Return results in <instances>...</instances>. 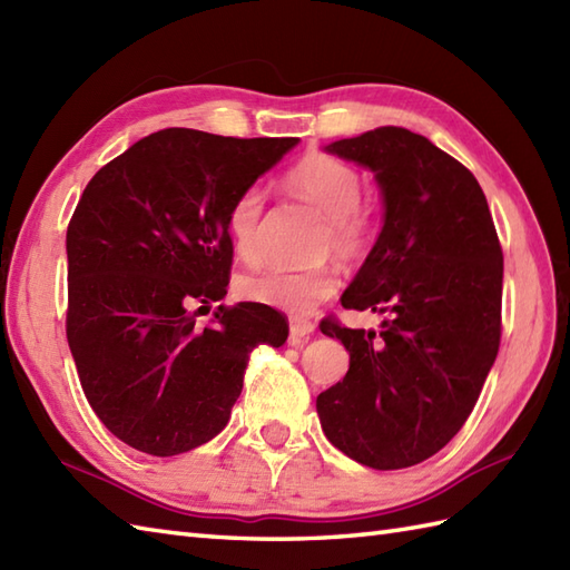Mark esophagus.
<instances>
[{
  "mask_svg": "<svg viewBox=\"0 0 570 570\" xmlns=\"http://www.w3.org/2000/svg\"><path fill=\"white\" fill-rule=\"evenodd\" d=\"M313 328H316V325L306 318H292L288 321V337H292V343H301L313 333Z\"/></svg>",
  "mask_w": 570,
  "mask_h": 570,
  "instance_id": "1",
  "label": "esophagus"
}]
</instances>
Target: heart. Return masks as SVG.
I'll list each match as a JSON object with an SVG mask.
<instances>
[{"mask_svg":"<svg viewBox=\"0 0 570 570\" xmlns=\"http://www.w3.org/2000/svg\"><path fill=\"white\" fill-rule=\"evenodd\" d=\"M288 186L328 217L325 223L328 229L323 233L325 249H333L341 257H355L367 247L372 237V215L360 205L362 176L355 166L335 159L331 154H308L292 168ZM262 208L264 193L257 186L242 190L227 208V235L235 254L245 264H257L262 259ZM335 292L337 274L331 266H313V269L272 266L259 274L242 276L237 282V294L242 298L294 313V316H308Z\"/></svg>","mask_w":570,"mask_h":570,"instance_id":"obj_1","label":"heart"}]
</instances>
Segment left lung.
Returning <instances> with one entry per match:
<instances>
[{"instance_id": "1", "label": "left lung", "mask_w": 570, "mask_h": 570, "mask_svg": "<svg viewBox=\"0 0 570 570\" xmlns=\"http://www.w3.org/2000/svg\"><path fill=\"white\" fill-rule=\"evenodd\" d=\"M370 168L382 233L341 298L380 333L323 321L350 370L316 399L323 433L374 470L416 465L463 429L500 350L502 247L485 193L426 137L377 127L325 147Z\"/></svg>"}]
</instances>
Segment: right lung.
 <instances>
[{"instance_id":"obj_1","label":"right lung","mask_w":570,"mask_h":570,"mask_svg":"<svg viewBox=\"0 0 570 570\" xmlns=\"http://www.w3.org/2000/svg\"><path fill=\"white\" fill-rule=\"evenodd\" d=\"M296 144L171 127L85 186L66 235L68 345L92 411L137 451L168 458L215 439L252 350L286 343L269 306H220L203 331L190 308L227 294L229 203Z\"/></svg>"}]
</instances>
